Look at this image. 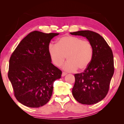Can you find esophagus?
<instances>
[{"mask_svg": "<svg viewBox=\"0 0 124 124\" xmlns=\"http://www.w3.org/2000/svg\"><path fill=\"white\" fill-rule=\"evenodd\" d=\"M67 73H66V72H63L62 73V77H64V76H65V75H67Z\"/></svg>", "mask_w": 124, "mask_h": 124, "instance_id": "34e87169", "label": "esophagus"}]
</instances>
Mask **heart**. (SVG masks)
I'll list each match as a JSON object with an SVG mask.
<instances>
[{
  "label": "heart",
  "instance_id": "obj_1",
  "mask_svg": "<svg viewBox=\"0 0 124 124\" xmlns=\"http://www.w3.org/2000/svg\"><path fill=\"white\" fill-rule=\"evenodd\" d=\"M48 52L52 62L56 67H61L67 57L68 60L64 65V69L69 72L87 68L94 54L90 42L70 35L61 37L57 44H49Z\"/></svg>",
  "mask_w": 124,
  "mask_h": 124
}]
</instances>
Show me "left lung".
Instances as JSON below:
<instances>
[{"label":"left lung","instance_id":"1","mask_svg":"<svg viewBox=\"0 0 124 124\" xmlns=\"http://www.w3.org/2000/svg\"><path fill=\"white\" fill-rule=\"evenodd\" d=\"M85 37L92 44L93 59L85 70L74 74L75 83L72 94L83 104H96L106 97L114 73V60L111 47L101 35L90 30L70 33Z\"/></svg>","mask_w":124,"mask_h":124}]
</instances>
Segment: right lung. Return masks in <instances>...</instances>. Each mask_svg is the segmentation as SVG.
Here are the masks:
<instances>
[{
	"label": "right lung",
	"mask_w": 124,
	"mask_h": 124,
	"mask_svg": "<svg viewBox=\"0 0 124 124\" xmlns=\"http://www.w3.org/2000/svg\"><path fill=\"white\" fill-rule=\"evenodd\" d=\"M59 33L34 31L20 42L10 57L8 78L16 99L25 106L38 108L50 101L54 82L62 72L51 63V40Z\"/></svg>",
	"instance_id": "add662e5"
}]
</instances>
